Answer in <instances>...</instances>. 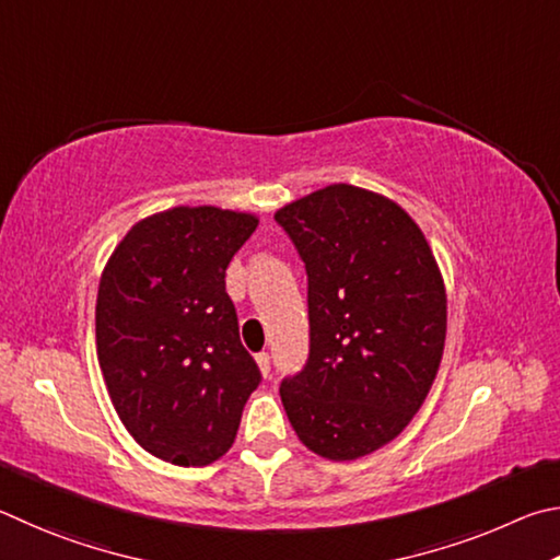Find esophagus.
Here are the masks:
<instances>
[{"instance_id":"1","label":"esophagus","mask_w":560,"mask_h":560,"mask_svg":"<svg viewBox=\"0 0 560 560\" xmlns=\"http://www.w3.org/2000/svg\"><path fill=\"white\" fill-rule=\"evenodd\" d=\"M255 364H258L262 376H268L270 374V354H268V351H260V354H255Z\"/></svg>"}]
</instances>
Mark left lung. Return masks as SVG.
Instances as JSON below:
<instances>
[{"mask_svg":"<svg viewBox=\"0 0 560 560\" xmlns=\"http://www.w3.org/2000/svg\"><path fill=\"white\" fill-rule=\"evenodd\" d=\"M307 270L310 359L280 398L302 445L345 463L404 433L438 376L445 282L396 201L331 184L275 213Z\"/></svg>","mask_w":560,"mask_h":560,"instance_id":"8db88e82","label":"left lung"}]
</instances>
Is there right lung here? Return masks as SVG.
I'll use <instances>...</instances> for the list:
<instances>
[{"label":"right lung","instance_id":"1","mask_svg":"<svg viewBox=\"0 0 560 560\" xmlns=\"http://www.w3.org/2000/svg\"><path fill=\"white\" fill-rule=\"evenodd\" d=\"M258 215L174 206L137 221L101 275L97 361L137 445L179 467L229 453L260 371L241 345L225 268Z\"/></svg>","mask_w":560,"mask_h":560}]
</instances>
